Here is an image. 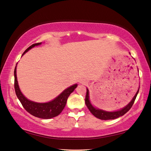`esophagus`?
<instances>
[{"instance_id":"34e87169","label":"esophagus","mask_w":151,"mask_h":151,"mask_svg":"<svg viewBox=\"0 0 151 151\" xmlns=\"http://www.w3.org/2000/svg\"><path fill=\"white\" fill-rule=\"evenodd\" d=\"M80 83H81V84H83V85H85V84L86 83V82L84 81H81Z\"/></svg>"}]
</instances>
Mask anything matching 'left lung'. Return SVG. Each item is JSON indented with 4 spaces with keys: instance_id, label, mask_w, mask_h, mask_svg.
Masks as SVG:
<instances>
[{
    "instance_id": "1",
    "label": "left lung",
    "mask_w": 151,
    "mask_h": 151,
    "mask_svg": "<svg viewBox=\"0 0 151 151\" xmlns=\"http://www.w3.org/2000/svg\"><path fill=\"white\" fill-rule=\"evenodd\" d=\"M139 90V88L138 89V90L137 91L136 94H135V96H133V99L131 101L130 103H129L127 105L125 106L124 107H123L122 109L118 110V111H104L103 109H98V108H95L94 107H93V105H92V103H90V101L88 89H87V92H86V100H85V102H86V106L88 107L89 110H90L91 113H92L95 117H96L99 119H101V120H114V119L118 118L119 117H120V116H122L123 115H124V114L131 109V107H132L133 105V103H134V101L135 99H136L137 94H138Z\"/></svg>"
}]
</instances>
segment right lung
Returning <instances> with one entry per match:
<instances>
[{
	"label": "right lung",
	"mask_w": 151,
	"mask_h": 151,
	"mask_svg": "<svg viewBox=\"0 0 151 151\" xmlns=\"http://www.w3.org/2000/svg\"><path fill=\"white\" fill-rule=\"evenodd\" d=\"M41 44L42 42H40V43L34 44L29 46L24 52L22 55H24L32 48L35 47V46H39ZM16 66L14 70L15 92H16V96L19 101H20L21 104L22 105L23 107L26 109V111L33 116L42 119H50L59 115L61 112L63 111V109H64L68 98L77 87V84H74L72 86L66 88L59 96H57L51 101L48 102V103H36V102L31 101L30 100L27 99L21 92L18 86V80H17Z\"/></svg>",
	"instance_id": "1"
}]
</instances>
